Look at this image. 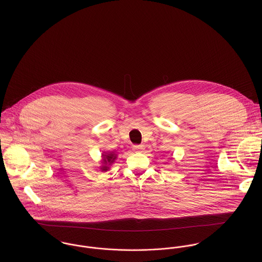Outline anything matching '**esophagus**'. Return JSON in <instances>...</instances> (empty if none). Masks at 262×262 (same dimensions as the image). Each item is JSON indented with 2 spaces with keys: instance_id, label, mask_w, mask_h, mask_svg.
Segmentation results:
<instances>
[{
  "instance_id": "1",
  "label": "esophagus",
  "mask_w": 262,
  "mask_h": 262,
  "mask_svg": "<svg viewBox=\"0 0 262 262\" xmlns=\"http://www.w3.org/2000/svg\"><path fill=\"white\" fill-rule=\"evenodd\" d=\"M143 148H144L143 144H136V145L133 146V149L136 150V151H141Z\"/></svg>"
}]
</instances>
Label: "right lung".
I'll list each match as a JSON object with an SVG mask.
<instances>
[{
	"mask_svg": "<svg viewBox=\"0 0 262 262\" xmlns=\"http://www.w3.org/2000/svg\"><path fill=\"white\" fill-rule=\"evenodd\" d=\"M117 159V155L115 152H105L102 155V166H101V171H106L114 161Z\"/></svg>",
	"mask_w": 262,
	"mask_h": 262,
	"instance_id": "add662e5",
	"label": "right lung"
}]
</instances>
